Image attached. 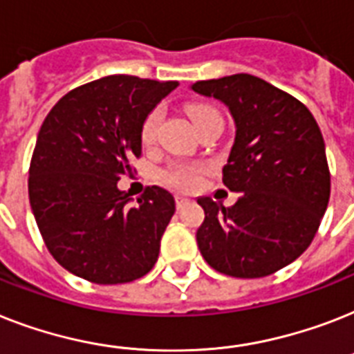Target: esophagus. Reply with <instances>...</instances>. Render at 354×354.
I'll use <instances>...</instances> for the list:
<instances>
[{
  "mask_svg": "<svg viewBox=\"0 0 354 354\" xmlns=\"http://www.w3.org/2000/svg\"><path fill=\"white\" fill-rule=\"evenodd\" d=\"M189 202H191V200H189V198H187V196H182V194H176V207H178V209H182V207H185Z\"/></svg>",
  "mask_w": 354,
  "mask_h": 354,
  "instance_id": "1",
  "label": "esophagus"
}]
</instances>
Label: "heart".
Wrapping results in <instances>:
<instances>
[{
	"label": "heart",
	"instance_id": "b5f03b06",
	"mask_svg": "<svg viewBox=\"0 0 354 354\" xmlns=\"http://www.w3.org/2000/svg\"><path fill=\"white\" fill-rule=\"evenodd\" d=\"M187 111H189V116H191L196 127L202 122H205L207 118L216 116L218 114L216 109L209 107V105H191ZM160 122H162V109H152L142 123L143 145L154 143ZM198 174H200V169L196 165H191V163H172V165H169L167 169L162 171V180L167 182L169 185L178 187V189H191V187L196 185Z\"/></svg>",
	"mask_w": 354,
	"mask_h": 354
}]
</instances>
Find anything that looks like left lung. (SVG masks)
Segmentation results:
<instances>
[{
    "mask_svg": "<svg viewBox=\"0 0 354 354\" xmlns=\"http://www.w3.org/2000/svg\"><path fill=\"white\" fill-rule=\"evenodd\" d=\"M191 88L225 103L236 125L223 183L240 198L232 207L198 198L205 211L196 231L200 252L227 277H269L311 245L329 203L320 127L297 97L251 74Z\"/></svg>",
    "mask_w": 354,
    "mask_h": 354,
    "instance_id": "obj_1",
    "label": "left lung"
}]
</instances>
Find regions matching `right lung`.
Instances as JSON below:
<instances>
[{"mask_svg": "<svg viewBox=\"0 0 354 354\" xmlns=\"http://www.w3.org/2000/svg\"><path fill=\"white\" fill-rule=\"evenodd\" d=\"M178 82L105 76L67 93L37 132L28 200L43 242L68 272L93 283H127L158 260L176 211L162 187L131 205L118 180L142 156V123Z\"/></svg>", "mask_w": 354, "mask_h": 354, "instance_id": "right-lung-1", "label": "right lung"}]
</instances>
